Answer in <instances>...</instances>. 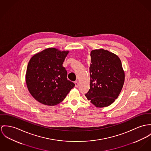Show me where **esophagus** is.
Listing matches in <instances>:
<instances>
[{"instance_id":"obj_1","label":"esophagus","mask_w":151,"mask_h":151,"mask_svg":"<svg viewBox=\"0 0 151 151\" xmlns=\"http://www.w3.org/2000/svg\"><path fill=\"white\" fill-rule=\"evenodd\" d=\"M75 87H79V83H78V81H75Z\"/></svg>"}]
</instances>
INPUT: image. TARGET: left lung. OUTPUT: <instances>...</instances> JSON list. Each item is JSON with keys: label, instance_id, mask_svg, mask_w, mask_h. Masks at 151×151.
Instances as JSON below:
<instances>
[{"label": "left lung", "instance_id": "8db88e82", "mask_svg": "<svg viewBox=\"0 0 151 151\" xmlns=\"http://www.w3.org/2000/svg\"><path fill=\"white\" fill-rule=\"evenodd\" d=\"M90 88L85 94L96 107L113 104L121 91L125 73L116 55L103 49L91 52Z\"/></svg>", "mask_w": 151, "mask_h": 151}]
</instances>
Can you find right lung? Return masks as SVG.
<instances>
[{
    "label": "right lung",
    "instance_id": "right-lung-1",
    "mask_svg": "<svg viewBox=\"0 0 151 151\" xmlns=\"http://www.w3.org/2000/svg\"><path fill=\"white\" fill-rule=\"evenodd\" d=\"M69 51L47 48L30 58L26 73L28 90L38 102L47 106L61 102L75 84L67 79L63 67Z\"/></svg>",
    "mask_w": 151,
    "mask_h": 151
}]
</instances>
